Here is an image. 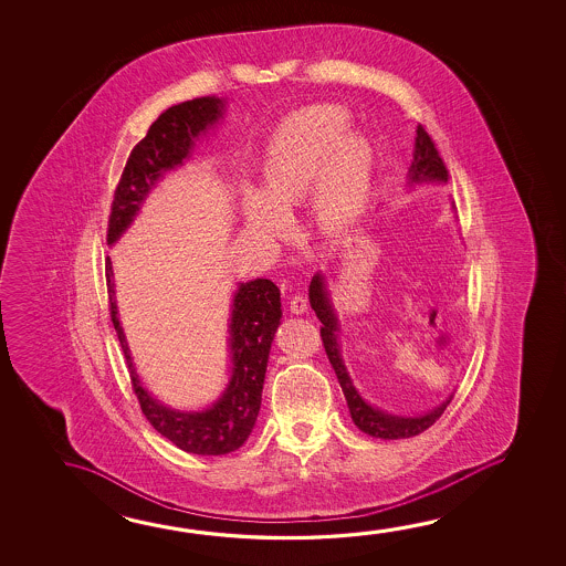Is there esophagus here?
<instances>
[{
	"label": "esophagus",
	"instance_id": "34e87169",
	"mask_svg": "<svg viewBox=\"0 0 566 566\" xmlns=\"http://www.w3.org/2000/svg\"><path fill=\"white\" fill-rule=\"evenodd\" d=\"M307 310V297L304 294L296 292L294 296L290 297V312L292 314H304Z\"/></svg>",
	"mask_w": 566,
	"mask_h": 566
}]
</instances>
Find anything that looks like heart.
I'll use <instances>...</instances> for the list:
<instances>
[{
  "instance_id": "1",
  "label": "heart",
  "mask_w": 566,
  "mask_h": 566,
  "mask_svg": "<svg viewBox=\"0 0 566 566\" xmlns=\"http://www.w3.org/2000/svg\"><path fill=\"white\" fill-rule=\"evenodd\" d=\"M347 113L314 107L292 115L270 143L262 167V195L244 197V217L262 239H282L290 230L287 212L314 189L317 224L346 229L364 210L369 187V147L344 137Z\"/></svg>"
}]
</instances>
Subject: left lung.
<instances>
[{
    "label": "left lung",
    "instance_id": "left-lung-1",
    "mask_svg": "<svg viewBox=\"0 0 566 566\" xmlns=\"http://www.w3.org/2000/svg\"><path fill=\"white\" fill-rule=\"evenodd\" d=\"M447 177H449V172H447L446 163L437 150L436 143L423 129V125H419L409 179L411 182H426V180H446L447 182ZM310 304L314 307L319 322L324 324L319 334H322V342L326 347L327 359L336 371L337 381L346 396L347 407H349V413H352L357 429H361L367 436L379 437V439H407V437L423 433L426 429L436 423L439 417L443 416L451 397L433 411L419 417L389 416V413L367 406L366 401L357 394L356 387L352 386L342 356H339V346H337L336 339L337 319L334 316V310L329 306V300H327L324 279L319 274H316L310 284Z\"/></svg>",
    "mask_w": 566,
    "mask_h": 566
}]
</instances>
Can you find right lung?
Wrapping results in <instances>:
<instances>
[{"mask_svg": "<svg viewBox=\"0 0 566 566\" xmlns=\"http://www.w3.org/2000/svg\"><path fill=\"white\" fill-rule=\"evenodd\" d=\"M220 109L222 103L217 97L185 101L169 107L150 125L145 139H140L130 150L119 185L113 195L107 244L119 239L160 175L182 163L200 133L219 119ZM105 270L111 322L117 329L120 347L127 359L130 387L150 426L189 453L224 455L237 451L249 439L259 417L270 346L282 316L279 286L272 280L264 279L252 280L240 286L230 317V352L234 367L229 387L207 411L182 413L160 406L157 399L147 394V389L140 387L117 317L109 259Z\"/></svg>", "mask_w": 566, "mask_h": 566, "instance_id": "add662e5", "label": "right lung"}]
</instances>
